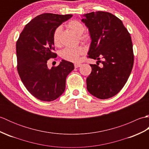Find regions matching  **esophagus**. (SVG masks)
<instances>
[{
  "instance_id": "34e87169",
  "label": "esophagus",
  "mask_w": 149,
  "mask_h": 149,
  "mask_svg": "<svg viewBox=\"0 0 149 149\" xmlns=\"http://www.w3.org/2000/svg\"><path fill=\"white\" fill-rule=\"evenodd\" d=\"M81 66V64H80V63H75V64L74 65V66H75V68L80 67Z\"/></svg>"
}]
</instances>
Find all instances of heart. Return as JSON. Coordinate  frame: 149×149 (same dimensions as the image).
Returning a JSON list of instances; mask_svg holds the SVG:
<instances>
[{
	"label": "heart",
	"instance_id": "1",
	"mask_svg": "<svg viewBox=\"0 0 149 149\" xmlns=\"http://www.w3.org/2000/svg\"><path fill=\"white\" fill-rule=\"evenodd\" d=\"M68 27L70 29L75 33L79 37V39L84 43L90 42L91 37L89 34L84 33L85 27L84 25L78 20H71L68 23ZM61 27H58L54 31L52 40L54 44L56 47H60L61 45ZM85 50L82 47H77L75 48H66L61 52V57L70 62L77 63L80 56L84 54Z\"/></svg>",
	"mask_w": 149,
	"mask_h": 149
}]
</instances>
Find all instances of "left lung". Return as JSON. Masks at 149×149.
<instances>
[{
  "label": "left lung",
  "instance_id": "8db88e82",
  "mask_svg": "<svg viewBox=\"0 0 149 149\" xmlns=\"http://www.w3.org/2000/svg\"><path fill=\"white\" fill-rule=\"evenodd\" d=\"M83 17L81 21L91 40L88 58L97 61L100 57L104 59L102 67L90 65L87 90L98 99H109L122 89L132 71L134 55L130 34L122 22L110 13L91 12Z\"/></svg>",
  "mask_w": 149,
  "mask_h": 149
}]
</instances>
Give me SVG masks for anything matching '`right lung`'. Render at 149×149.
Listing matches in <instances>:
<instances>
[{
	"label": "right lung",
	"mask_w": 149,
	"mask_h": 149,
	"mask_svg": "<svg viewBox=\"0 0 149 149\" xmlns=\"http://www.w3.org/2000/svg\"><path fill=\"white\" fill-rule=\"evenodd\" d=\"M72 15L44 13L31 20L22 31L16 45L17 70L24 85L36 99L50 102L64 93L66 79L74 69L72 63L62 59L49 68L47 61L53 52L54 31Z\"/></svg>",
	"instance_id": "right-lung-1"
}]
</instances>
